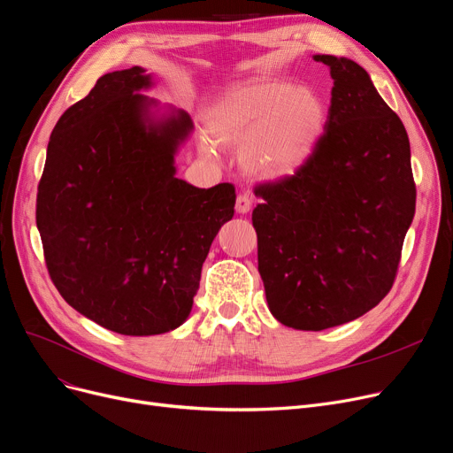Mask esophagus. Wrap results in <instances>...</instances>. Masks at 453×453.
Masks as SVG:
<instances>
[{
  "label": "esophagus",
  "mask_w": 453,
  "mask_h": 453,
  "mask_svg": "<svg viewBox=\"0 0 453 453\" xmlns=\"http://www.w3.org/2000/svg\"><path fill=\"white\" fill-rule=\"evenodd\" d=\"M234 209H237L239 214H246L251 211V198L248 194H239L237 203H234Z\"/></svg>",
  "instance_id": "esophagus-1"
}]
</instances>
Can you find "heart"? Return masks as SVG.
I'll use <instances>...</instances> for the list:
<instances>
[{"label":"heart","instance_id":"b5f03b06","mask_svg":"<svg viewBox=\"0 0 453 453\" xmlns=\"http://www.w3.org/2000/svg\"><path fill=\"white\" fill-rule=\"evenodd\" d=\"M324 122L317 94L273 80L229 87L205 114L212 142L239 151L244 168L265 180L296 173L317 148ZM202 150L212 153V144Z\"/></svg>","mask_w":453,"mask_h":453}]
</instances>
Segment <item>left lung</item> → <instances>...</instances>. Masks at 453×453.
Returning a JSON list of instances; mask_svg holds the SVG:
<instances>
[{
	"instance_id": "8db88e82",
	"label": "left lung",
	"mask_w": 453,
	"mask_h": 453,
	"mask_svg": "<svg viewBox=\"0 0 453 453\" xmlns=\"http://www.w3.org/2000/svg\"><path fill=\"white\" fill-rule=\"evenodd\" d=\"M312 58L333 80L326 131L292 178L255 187L251 214L268 309L302 331L356 320L387 296L417 202L407 131L366 70Z\"/></svg>"
}]
</instances>
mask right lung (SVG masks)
<instances>
[{"mask_svg": "<svg viewBox=\"0 0 453 453\" xmlns=\"http://www.w3.org/2000/svg\"><path fill=\"white\" fill-rule=\"evenodd\" d=\"M153 75H102L58 118L36 194L50 278L77 312L120 335H161L190 314L202 265L233 219L234 187L180 180L190 116L141 94Z\"/></svg>", "mask_w": 453, "mask_h": 453, "instance_id": "add662e5", "label": "right lung"}]
</instances>
